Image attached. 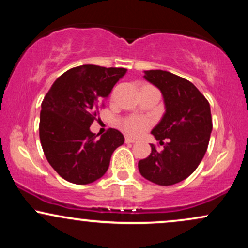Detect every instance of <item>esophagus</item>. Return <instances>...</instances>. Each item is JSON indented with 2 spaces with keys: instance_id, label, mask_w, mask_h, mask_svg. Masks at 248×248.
Listing matches in <instances>:
<instances>
[{
  "instance_id": "esophagus-1",
  "label": "esophagus",
  "mask_w": 248,
  "mask_h": 248,
  "mask_svg": "<svg viewBox=\"0 0 248 248\" xmlns=\"http://www.w3.org/2000/svg\"><path fill=\"white\" fill-rule=\"evenodd\" d=\"M135 141H136L135 139L128 138V136H126V139H124V142H126V143H134V142H135Z\"/></svg>"
}]
</instances>
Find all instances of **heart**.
<instances>
[{
    "instance_id": "1",
    "label": "heart",
    "mask_w": 248,
    "mask_h": 248,
    "mask_svg": "<svg viewBox=\"0 0 248 248\" xmlns=\"http://www.w3.org/2000/svg\"><path fill=\"white\" fill-rule=\"evenodd\" d=\"M152 126V120L143 116H127L120 121V127L127 135L129 136H140Z\"/></svg>"
}]
</instances>
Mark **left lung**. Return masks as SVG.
Returning <instances> with one entry per match:
<instances>
[{
  "label": "left lung",
  "instance_id": "8db88e82",
  "mask_svg": "<svg viewBox=\"0 0 248 248\" xmlns=\"http://www.w3.org/2000/svg\"><path fill=\"white\" fill-rule=\"evenodd\" d=\"M144 78L160 88L166 105L163 118L152 130L163 149L139 162L140 173L158 186H172L197 169L212 132L210 104L186 79L168 71H144Z\"/></svg>",
  "mask_w": 248,
  "mask_h": 248
}]
</instances>
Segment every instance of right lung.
I'll list each match as a JSON object with an SVG mask.
<instances>
[{
	"mask_svg": "<svg viewBox=\"0 0 248 248\" xmlns=\"http://www.w3.org/2000/svg\"><path fill=\"white\" fill-rule=\"evenodd\" d=\"M124 67L81 65L59 77L44 96L39 139L45 157L58 175L75 184H90L107 171L112 154L124 144L109 128L100 139L90 130Z\"/></svg>",
	"mask_w": 248,
	"mask_h": 248,
	"instance_id": "add662e5",
	"label": "right lung"
}]
</instances>
